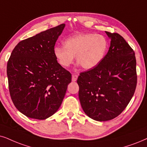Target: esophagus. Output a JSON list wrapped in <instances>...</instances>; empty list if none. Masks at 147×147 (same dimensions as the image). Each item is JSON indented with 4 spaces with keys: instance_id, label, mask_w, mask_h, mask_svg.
Returning <instances> with one entry per match:
<instances>
[{
    "instance_id": "obj_1",
    "label": "esophagus",
    "mask_w": 147,
    "mask_h": 147,
    "mask_svg": "<svg viewBox=\"0 0 147 147\" xmlns=\"http://www.w3.org/2000/svg\"><path fill=\"white\" fill-rule=\"evenodd\" d=\"M77 78H78V76L77 75H72V81H76L77 80Z\"/></svg>"
}]
</instances>
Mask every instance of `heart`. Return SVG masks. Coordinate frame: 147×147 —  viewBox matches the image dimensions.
Masks as SVG:
<instances>
[{
  "mask_svg": "<svg viewBox=\"0 0 147 147\" xmlns=\"http://www.w3.org/2000/svg\"><path fill=\"white\" fill-rule=\"evenodd\" d=\"M108 40L100 34H79L64 41V46H55L53 54L59 64L68 68L75 60L85 70L97 66L102 61L108 49Z\"/></svg>",
  "mask_w": 147,
  "mask_h": 147,
  "instance_id": "1",
  "label": "heart"
}]
</instances>
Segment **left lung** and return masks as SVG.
Segmentation results:
<instances>
[{
    "label": "left lung",
    "instance_id": "1",
    "mask_svg": "<svg viewBox=\"0 0 147 147\" xmlns=\"http://www.w3.org/2000/svg\"><path fill=\"white\" fill-rule=\"evenodd\" d=\"M105 32L111 39L107 54L77 79L81 107L89 117L98 121L111 120L123 112L137 83L134 51L121 35Z\"/></svg>",
    "mask_w": 147,
    "mask_h": 147
}]
</instances>
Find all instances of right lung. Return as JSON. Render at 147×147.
Instances as JSON below:
<instances>
[{"label":"right lung","mask_w":147,"mask_h":147,"mask_svg":"<svg viewBox=\"0 0 147 147\" xmlns=\"http://www.w3.org/2000/svg\"><path fill=\"white\" fill-rule=\"evenodd\" d=\"M65 24L20 41L7 66L10 96L28 117L45 119L62 105L71 74L57 62L53 48Z\"/></svg>","instance_id":"right-lung-1"}]
</instances>
